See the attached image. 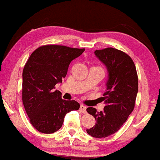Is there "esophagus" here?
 <instances>
[{
    "label": "esophagus",
    "mask_w": 160,
    "mask_h": 160,
    "mask_svg": "<svg viewBox=\"0 0 160 160\" xmlns=\"http://www.w3.org/2000/svg\"><path fill=\"white\" fill-rule=\"evenodd\" d=\"M86 106H85L84 105H82V104H81L80 105V110L82 112V113H86L87 112V111H86Z\"/></svg>",
    "instance_id": "1"
}]
</instances>
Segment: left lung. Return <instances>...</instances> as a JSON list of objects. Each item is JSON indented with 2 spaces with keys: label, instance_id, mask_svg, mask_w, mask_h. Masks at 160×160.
Here are the masks:
<instances>
[{
  "label": "left lung",
  "instance_id": "obj_1",
  "mask_svg": "<svg viewBox=\"0 0 160 160\" xmlns=\"http://www.w3.org/2000/svg\"><path fill=\"white\" fill-rule=\"evenodd\" d=\"M94 53L108 71L106 92L102 98L105 106L100 112L94 108H87L96 123L86 131L93 138H103L120 130L133 111L138 92V78L135 63L124 52L108 48Z\"/></svg>",
  "mask_w": 160,
  "mask_h": 160
}]
</instances>
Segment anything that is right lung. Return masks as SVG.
Wrapping results in <instances>:
<instances>
[{"instance_id":"1","label":"right lung","mask_w":160,"mask_h":160,"mask_svg":"<svg viewBox=\"0 0 160 160\" xmlns=\"http://www.w3.org/2000/svg\"><path fill=\"white\" fill-rule=\"evenodd\" d=\"M85 49L63 45H44L30 55L22 71V102L32 125L38 131L51 134L61 128L65 116L78 110L75 100H65L55 85L61 83L70 63Z\"/></svg>"}]
</instances>
